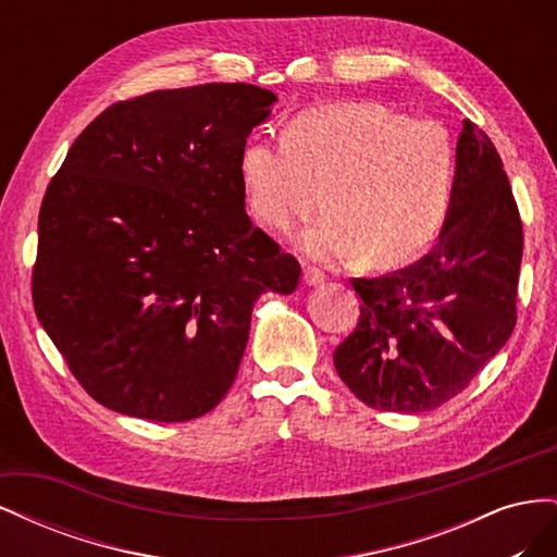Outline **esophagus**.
Here are the masks:
<instances>
[{
  "instance_id": "34e87169",
  "label": "esophagus",
  "mask_w": 557,
  "mask_h": 557,
  "mask_svg": "<svg viewBox=\"0 0 557 557\" xmlns=\"http://www.w3.org/2000/svg\"><path fill=\"white\" fill-rule=\"evenodd\" d=\"M325 281V274L318 267H305V283L307 285H320Z\"/></svg>"
}]
</instances>
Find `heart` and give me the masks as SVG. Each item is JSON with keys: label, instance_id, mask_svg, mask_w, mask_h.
<instances>
[{"label": "heart", "instance_id": "b5f03b06", "mask_svg": "<svg viewBox=\"0 0 557 557\" xmlns=\"http://www.w3.org/2000/svg\"><path fill=\"white\" fill-rule=\"evenodd\" d=\"M246 207L258 223L290 232L325 190L327 213L299 234L315 260L397 264L440 232L455 188V144L440 121L383 104L309 109L281 137L258 134L239 156Z\"/></svg>", "mask_w": 557, "mask_h": 557}]
</instances>
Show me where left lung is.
Returning a JSON list of instances; mask_svg holds the SVG:
<instances>
[{
	"label": "left lung",
	"instance_id": "obj_1",
	"mask_svg": "<svg viewBox=\"0 0 557 557\" xmlns=\"http://www.w3.org/2000/svg\"><path fill=\"white\" fill-rule=\"evenodd\" d=\"M520 260L522 223L502 158L465 121L440 239L393 274L350 281L362 305L334 350L336 374L379 411L442 407L511 336Z\"/></svg>",
	"mask_w": 557,
	"mask_h": 557
}]
</instances>
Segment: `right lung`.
<instances>
[{"mask_svg": "<svg viewBox=\"0 0 557 557\" xmlns=\"http://www.w3.org/2000/svg\"><path fill=\"white\" fill-rule=\"evenodd\" d=\"M276 95L248 83L115 102L78 134L39 211L32 299L102 407L183 423L239 372L256 299L299 262L252 227L239 156Z\"/></svg>", "mask_w": 557, "mask_h": 557, "instance_id": "1", "label": "right lung"}]
</instances>
